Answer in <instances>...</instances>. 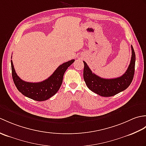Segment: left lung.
Listing matches in <instances>:
<instances>
[{"label": "left lung", "mask_w": 146, "mask_h": 146, "mask_svg": "<svg viewBox=\"0 0 146 146\" xmlns=\"http://www.w3.org/2000/svg\"><path fill=\"white\" fill-rule=\"evenodd\" d=\"M131 49V60L127 70L122 76L118 78H102L92 73L86 62L83 61V78L88 88L102 97H111L127 88L134 78L135 71V54L132 46Z\"/></svg>", "instance_id": "obj_1"}]
</instances>
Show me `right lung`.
<instances>
[{"label":"right lung","instance_id":"right-lung-1","mask_svg":"<svg viewBox=\"0 0 146 146\" xmlns=\"http://www.w3.org/2000/svg\"><path fill=\"white\" fill-rule=\"evenodd\" d=\"M74 61L75 60H71L61 64L48 79L44 81L30 83L23 81L17 76L11 60L12 78L15 86L22 94L34 100L44 101L56 94L61 87L65 71Z\"/></svg>","mask_w":146,"mask_h":146}]
</instances>
